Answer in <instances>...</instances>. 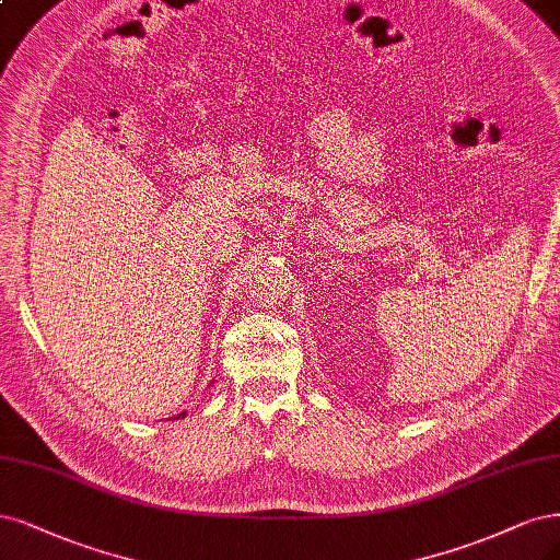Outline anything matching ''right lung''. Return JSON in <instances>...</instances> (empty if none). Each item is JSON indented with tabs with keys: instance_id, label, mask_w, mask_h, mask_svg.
<instances>
[{
	"instance_id": "obj_1",
	"label": "right lung",
	"mask_w": 560,
	"mask_h": 560,
	"mask_svg": "<svg viewBox=\"0 0 560 560\" xmlns=\"http://www.w3.org/2000/svg\"><path fill=\"white\" fill-rule=\"evenodd\" d=\"M180 417H183V415H180Z\"/></svg>"
}]
</instances>
